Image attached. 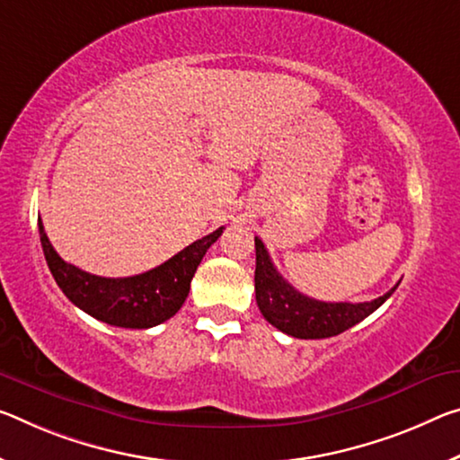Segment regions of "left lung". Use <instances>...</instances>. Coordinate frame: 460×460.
<instances>
[{
    "instance_id": "8db88e82",
    "label": "left lung",
    "mask_w": 460,
    "mask_h": 460,
    "mask_svg": "<svg viewBox=\"0 0 460 460\" xmlns=\"http://www.w3.org/2000/svg\"><path fill=\"white\" fill-rule=\"evenodd\" d=\"M256 301L261 315L282 333L298 340H323L338 335L360 323L395 293H389L367 303H325L311 298L288 284L274 268L268 250L256 237Z\"/></svg>"
}]
</instances>
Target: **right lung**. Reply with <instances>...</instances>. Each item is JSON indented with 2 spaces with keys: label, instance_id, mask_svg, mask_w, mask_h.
<instances>
[{
  "label": "right lung",
  "instance_id": "1",
  "mask_svg": "<svg viewBox=\"0 0 460 460\" xmlns=\"http://www.w3.org/2000/svg\"><path fill=\"white\" fill-rule=\"evenodd\" d=\"M39 233L50 274L75 307L108 325L147 330L180 311L190 293L196 268L208 247L221 237L223 227L184 247L162 266L127 279H104L67 264L50 245L40 218Z\"/></svg>",
  "mask_w": 460,
  "mask_h": 460
}]
</instances>
